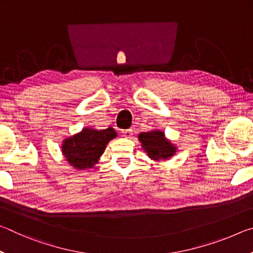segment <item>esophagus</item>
<instances>
[{"instance_id":"1","label":"esophagus","mask_w":253,"mask_h":253,"mask_svg":"<svg viewBox=\"0 0 253 253\" xmlns=\"http://www.w3.org/2000/svg\"><path fill=\"white\" fill-rule=\"evenodd\" d=\"M123 136L126 137V138H130L131 135H132V130L131 129H126V130H123Z\"/></svg>"}]
</instances>
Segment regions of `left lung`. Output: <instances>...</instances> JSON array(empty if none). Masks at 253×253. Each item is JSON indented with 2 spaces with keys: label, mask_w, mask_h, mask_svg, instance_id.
I'll return each mask as SVG.
<instances>
[{
  "label": "left lung",
  "mask_w": 253,
  "mask_h": 253,
  "mask_svg": "<svg viewBox=\"0 0 253 253\" xmlns=\"http://www.w3.org/2000/svg\"><path fill=\"white\" fill-rule=\"evenodd\" d=\"M138 139L152 160H168L176 152V147L165 138V134L161 130L140 132Z\"/></svg>",
  "instance_id": "obj_1"
}]
</instances>
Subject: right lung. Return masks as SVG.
<instances>
[{"instance_id":"obj_1","label":"right lung","mask_w":253,"mask_h":253,"mask_svg":"<svg viewBox=\"0 0 253 253\" xmlns=\"http://www.w3.org/2000/svg\"><path fill=\"white\" fill-rule=\"evenodd\" d=\"M117 136L114 128L97 130L84 128L79 134L67 138L62 144V153L70 165L78 169H91L104 153L106 145Z\"/></svg>"}]
</instances>
